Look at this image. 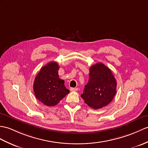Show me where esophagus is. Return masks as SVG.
I'll return each instance as SVG.
<instances>
[{"label": "esophagus", "mask_w": 148, "mask_h": 148, "mask_svg": "<svg viewBox=\"0 0 148 148\" xmlns=\"http://www.w3.org/2000/svg\"><path fill=\"white\" fill-rule=\"evenodd\" d=\"M78 90L77 88H70V91H76Z\"/></svg>", "instance_id": "esophagus-1"}]
</instances>
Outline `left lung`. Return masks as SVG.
Instances as JSON below:
<instances>
[{"mask_svg": "<svg viewBox=\"0 0 148 148\" xmlns=\"http://www.w3.org/2000/svg\"><path fill=\"white\" fill-rule=\"evenodd\" d=\"M89 80L81 97L88 106L99 109L108 105L116 92V82L111 70L97 63L90 69Z\"/></svg>", "mask_w": 148, "mask_h": 148, "instance_id": "8db88e82", "label": "left lung"}]
</instances>
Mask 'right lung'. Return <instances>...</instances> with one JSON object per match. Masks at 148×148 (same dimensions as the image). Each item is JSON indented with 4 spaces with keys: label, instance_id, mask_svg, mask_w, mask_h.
Returning <instances> with one entry per match:
<instances>
[{
    "label": "right lung",
    "instance_id": "1",
    "mask_svg": "<svg viewBox=\"0 0 148 148\" xmlns=\"http://www.w3.org/2000/svg\"><path fill=\"white\" fill-rule=\"evenodd\" d=\"M58 69L57 62H50L42 67L34 81L36 98L47 106L56 105L69 93V90L64 86V81L59 78Z\"/></svg>",
    "mask_w": 148,
    "mask_h": 148
}]
</instances>
